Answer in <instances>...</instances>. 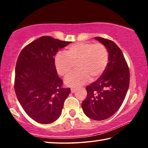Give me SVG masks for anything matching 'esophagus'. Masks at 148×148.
<instances>
[{"label": "esophagus", "mask_w": 148, "mask_h": 148, "mask_svg": "<svg viewBox=\"0 0 148 148\" xmlns=\"http://www.w3.org/2000/svg\"><path fill=\"white\" fill-rule=\"evenodd\" d=\"M77 89H74V88H71V92L72 93H74V92H75L76 91Z\"/></svg>", "instance_id": "obj_1"}]
</instances>
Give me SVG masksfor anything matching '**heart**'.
<instances>
[{
    "label": "heart",
    "mask_w": 148,
    "mask_h": 148,
    "mask_svg": "<svg viewBox=\"0 0 148 148\" xmlns=\"http://www.w3.org/2000/svg\"><path fill=\"white\" fill-rule=\"evenodd\" d=\"M64 53L59 52L55 57V66L61 76L66 77L77 63L78 71L65 79L66 86H81L91 79L97 80L103 74L108 62V53L102 44L77 42L70 46Z\"/></svg>",
    "instance_id": "b5f03b06"
}]
</instances>
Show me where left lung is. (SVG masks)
Segmentation results:
<instances>
[{"instance_id": "8db88e82", "label": "left lung", "mask_w": 148, "mask_h": 148, "mask_svg": "<svg viewBox=\"0 0 148 148\" xmlns=\"http://www.w3.org/2000/svg\"><path fill=\"white\" fill-rule=\"evenodd\" d=\"M106 47L108 63L101 76L86 87L87 97L82 102L84 114L93 120L109 118L119 110L129 86L130 72L121 50L108 39L95 37Z\"/></svg>"}]
</instances>
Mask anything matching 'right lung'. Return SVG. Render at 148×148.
Masks as SVG:
<instances>
[{"instance_id":"right-lung-1","label":"right lung","mask_w":148,"mask_h":148,"mask_svg":"<svg viewBox=\"0 0 148 148\" xmlns=\"http://www.w3.org/2000/svg\"><path fill=\"white\" fill-rule=\"evenodd\" d=\"M71 42L44 36L27 45L16 66L14 89L26 114L42 124L51 123L61 116L71 89L63 88L57 75L54 57Z\"/></svg>"}]
</instances>
